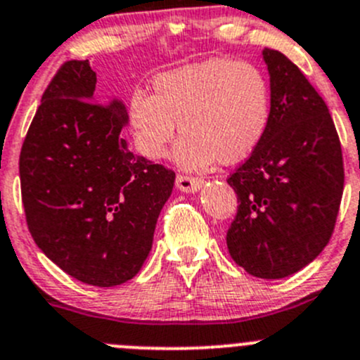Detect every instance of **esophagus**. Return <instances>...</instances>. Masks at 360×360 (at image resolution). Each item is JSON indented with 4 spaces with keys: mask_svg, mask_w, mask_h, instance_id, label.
Segmentation results:
<instances>
[{
    "mask_svg": "<svg viewBox=\"0 0 360 360\" xmlns=\"http://www.w3.org/2000/svg\"><path fill=\"white\" fill-rule=\"evenodd\" d=\"M204 181L202 179H197V177H188V176H177L176 179V186L177 190L181 191H186V193H195L202 188Z\"/></svg>",
    "mask_w": 360,
    "mask_h": 360,
    "instance_id": "1",
    "label": "esophagus"
}]
</instances>
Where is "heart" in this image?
I'll return each mask as SVG.
<instances>
[{
	"label": "heart",
	"mask_w": 360,
	"mask_h": 360,
	"mask_svg": "<svg viewBox=\"0 0 360 360\" xmlns=\"http://www.w3.org/2000/svg\"><path fill=\"white\" fill-rule=\"evenodd\" d=\"M154 94L133 90L127 120L142 156L161 160L177 129L179 169L240 163L263 142L271 119L266 74L247 60L210 58L156 76ZM180 126L177 127L176 124Z\"/></svg>",
	"instance_id": "heart-1"
}]
</instances>
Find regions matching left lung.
<instances>
[{"label":"left lung","mask_w":360,"mask_h":360,"mask_svg":"<svg viewBox=\"0 0 360 360\" xmlns=\"http://www.w3.org/2000/svg\"><path fill=\"white\" fill-rule=\"evenodd\" d=\"M271 119L263 142L227 179L238 213L227 231L236 264L254 277L284 278L320 256L342 197V154L327 104L302 70L263 49Z\"/></svg>","instance_id":"1"}]
</instances>
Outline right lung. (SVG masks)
I'll list each match as a JSON object with an SVG mask.
<instances>
[{
  "label": "right lung",
  "mask_w": 360,
  "mask_h": 360,
  "mask_svg": "<svg viewBox=\"0 0 360 360\" xmlns=\"http://www.w3.org/2000/svg\"><path fill=\"white\" fill-rule=\"evenodd\" d=\"M89 60L65 62L44 92L19 158L37 247L70 277L112 288L139 274L176 174L129 150L126 104L96 94Z\"/></svg>",
  "instance_id": "add662e5"
}]
</instances>
